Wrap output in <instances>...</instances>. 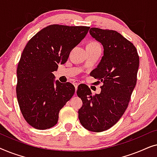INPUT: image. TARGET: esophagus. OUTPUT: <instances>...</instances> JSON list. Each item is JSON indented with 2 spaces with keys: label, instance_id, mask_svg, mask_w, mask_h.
Returning <instances> with one entry per match:
<instances>
[{
  "label": "esophagus",
  "instance_id": "obj_1",
  "mask_svg": "<svg viewBox=\"0 0 157 157\" xmlns=\"http://www.w3.org/2000/svg\"><path fill=\"white\" fill-rule=\"evenodd\" d=\"M73 83H74V86H75V88H76V89H77V88H78V86L79 85V81H76V80H74V81H73Z\"/></svg>",
  "mask_w": 157,
  "mask_h": 157
}]
</instances>
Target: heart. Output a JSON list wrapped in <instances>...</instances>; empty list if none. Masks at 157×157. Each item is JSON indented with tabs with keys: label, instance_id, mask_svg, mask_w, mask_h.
<instances>
[{
	"label": "heart",
	"instance_id": "1",
	"mask_svg": "<svg viewBox=\"0 0 157 157\" xmlns=\"http://www.w3.org/2000/svg\"><path fill=\"white\" fill-rule=\"evenodd\" d=\"M97 45H99V44L97 42H95V41H93V42H91L90 44L88 45V46H97Z\"/></svg>",
	"mask_w": 157,
	"mask_h": 157
}]
</instances>
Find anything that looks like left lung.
I'll use <instances>...</instances> for the list:
<instances>
[{"instance_id":"left-lung-1","label":"left lung","mask_w":157,"mask_h":157,"mask_svg":"<svg viewBox=\"0 0 157 157\" xmlns=\"http://www.w3.org/2000/svg\"><path fill=\"white\" fill-rule=\"evenodd\" d=\"M89 33L104 47V56L91 73L98 80L96 83L103 85L94 96L86 85L78 87L77 95L83 101L78 119L87 130L101 132L125 112L136 83L139 57L134 44L117 31L91 28Z\"/></svg>"}]
</instances>
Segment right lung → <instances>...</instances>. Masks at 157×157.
I'll list each match as a JSON object with an SVG mask.
<instances>
[{
	"instance_id": "1",
	"label": "right lung",
	"mask_w": 157,
	"mask_h": 157,
	"mask_svg": "<svg viewBox=\"0 0 157 157\" xmlns=\"http://www.w3.org/2000/svg\"><path fill=\"white\" fill-rule=\"evenodd\" d=\"M89 29L50 25L32 37L23 49L17 68L16 94L23 117L33 128L54 126L60 110L74 94V86L58 80L55 83L53 72L67 61Z\"/></svg>"
}]
</instances>
